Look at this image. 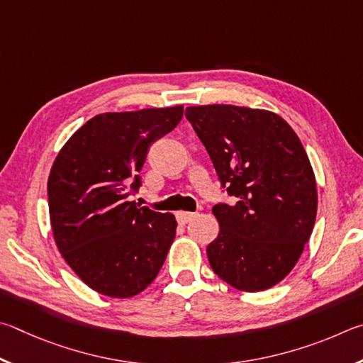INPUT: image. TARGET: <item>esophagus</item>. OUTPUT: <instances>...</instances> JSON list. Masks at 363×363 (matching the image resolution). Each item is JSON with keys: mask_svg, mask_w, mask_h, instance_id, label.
Segmentation results:
<instances>
[{"mask_svg": "<svg viewBox=\"0 0 363 363\" xmlns=\"http://www.w3.org/2000/svg\"><path fill=\"white\" fill-rule=\"evenodd\" d=\"M194 215L196 213H193V212H177V221L180 225H186L189 220L194 218Z\"/></svg>", "mask_w": 363, "mask_h": 363, "instance_id": "esophagus-1", "label": "esophagus"}]
</instances>
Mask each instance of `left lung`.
<instances>
[{
	"instance_id": "8db88e82",
	"label": "left lung",
	"mask_w": 363,
	"mask_h": 363,
	"mask_svg": "<svg viewBox=\"0 0 363 363\" xmlns=\"http://www.w3.org/2000/svg\"><path fill=\"white\" fill-rule=\"evenodd\" d=\"M185 114L223 191L238 199L212 208L220 233L207 247L208 263L234 289H269L294 269L314 228L317 189L306 151L271 111L206 105Z\"/></svg>"
}]
</instances>
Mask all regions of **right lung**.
Segmentation results:
<instances>
[{
    "instance_id": "right-lung-1",
    "label": "right lung",
    "mask_w": 363,
    "mask_h": 363,
    "mask_svg": "<svg viewBox=\"0 0 363 363\" xmlns=\"http://www.w3.org/2000/svg\"><path fill=\"white\" fill-rule=\"evenodd\" d=\"M183 106L99 114L60 150L48 182L55 244L92 290L129 298L155 281L175 239L172 213L130 201L151 145L174 130Z\"/></svg>"
}]
</instances>
